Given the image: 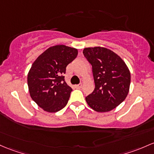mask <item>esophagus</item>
<instances>
[{"label": "esophagus", "instance_id": "obj_1", "mask_svg": "<svg viewBox=\"0 0 154 154\" xmlns=\"http://www.w3.org/2000/svg\"><path fill=\"white\" fill-rule=\"evenodd\" d=\"M82 83H80V84H79V85H75V87H76V88L80 89V88H82Z\"/></svg>", "mask_w": 154, "mask_h": 154}]
</instances>
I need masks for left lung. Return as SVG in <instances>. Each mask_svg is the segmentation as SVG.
Returning a JSON list of instances; mask_svg holds the SVG:
<instances>
[{"label":"left lung","instance_id":"obj_1","mask_svg":"<svg viewBox=\"0 0 154 154\" xmlns=\"http://www.w3.org/2000/svg\"><path fill=\"white\" fill-rule=\"evenodd\" d=\"M84 56L92 66L95 88L85 97L89 107L99 112L111 111L128 95L129 69L122 58L105 47H87Z\"/></svg>","mask_w":154,"mask_h":154}]
</instances>
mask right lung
<instances>
[{"mask_svg":"<svg viewBox=\"0 0 154 154\" xmlns=\"http://www.w3.org/2000/svg\"><path fill=\"white\" fill-rule=\"evenodd\" d=\"M77 54L73 47L55 45L49 47L32 64L28 74L30 96L46 112H58L68 103L72 89L63 74Z\"/></svg>","mask_w":154,"mask_h":154,"instance_id":"obj_1","label":"right lung"}]
</instances>
